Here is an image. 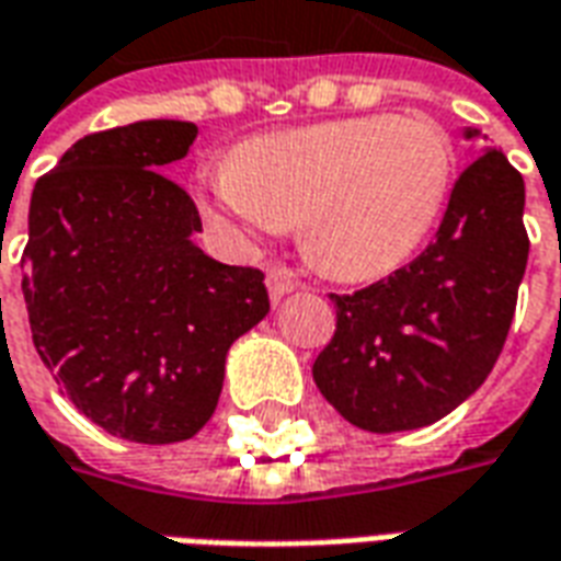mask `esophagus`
Instances as JSON below:
<instances>
[{"label":"esophagus","mask_w":561,"mask_h":561,"mask_svg":"<svg viewBox=\"0 0 561 561\" xmlns=\"http://www.w3.org/2000/svg\"><path fill=\"white\" fill-rule=\"evenodd\" d=\"M300 285V279H297V273H294L291 267H285V264H273V267L267 270V291L270 297H273V304H279L285 294H291L294 288Z\"/></svg>","instance_id":"esophagus-1"}]
</instances>
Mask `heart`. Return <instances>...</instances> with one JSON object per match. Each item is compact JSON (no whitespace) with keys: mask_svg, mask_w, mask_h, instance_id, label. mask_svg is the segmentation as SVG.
Segmentation results:
<instances>
[{"mask_svg":"<svg viewBox=\"0 0 561 561\" xmlns=\"http://www.w3.org/2000/svg\"><path fill=\"white\" fill-rule=\"evenodd\" d=\"M450 176L454 144L430 116H348L243 140L204 204L249 233L297 225L312 267L376 279L423 243Z\"/></svg>","mask_w":561,"mask_h":561,"instance_id":"obj_1","label":"heart"}]
</instances>
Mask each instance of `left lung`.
I'll return each instance as SVG.
<instances>
[{"label":"left lung","instance_id":"8db88e82","mask_svg":"<svg viewBox=\"0 0 561 561\" xmlns=\"http://www.w3.org/2000/svg\"><path fill=\"white\" fill-rule=\"evenodd\" d=\"M523 204L519 171L486 149L459 173L435 240L412 264L360 291L330 294L336 330L312 378L345 421L369 433L417 430L481 388L529 261Z\"/></svg>","mask_w":561,"mask_h":561}]
</instances>
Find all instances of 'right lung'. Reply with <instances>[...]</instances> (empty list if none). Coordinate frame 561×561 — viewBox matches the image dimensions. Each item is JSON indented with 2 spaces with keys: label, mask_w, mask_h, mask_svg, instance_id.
Here are the masks:
<instances>
[{
  "label": "right lung",
  "mask_w": 561,
  "mask_h": 561,
  "mask_svg": "<svg viewBox=\"0 0 561 561\" xmlns=\"http://www.w3.org/2000/svg\"><path fill=\"white\" fill-rule=\"evenodd\" d=\"M195 123L147 119L80 138L35 183L23 297L59 390L111 435L185 442L216 412L225 354L270 312L264 273L204 255L171 176Z\"/></svg>",
  "instance_id": "add662e5"
}]
</instances>
